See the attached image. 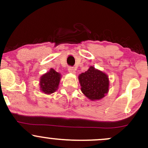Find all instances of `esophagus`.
<instances>
[{"instance_id":"34e87169","label":"esophagus","mask_w":148,"mask_h":148,"mask_svg":"<svg viewBox=\"0 0 148 148\" xmlns=\"http://www.w3.org/2000/svg\"><path fill=\"white\" fill-rule=\"evenodd\" d=\"M68 71L69 73H72V74H74V73H75V69H74L73 68V67L70 66V67H69Z\"/></svg>"}]
</instances>
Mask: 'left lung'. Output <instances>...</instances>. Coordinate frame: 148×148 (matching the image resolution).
Instances as JSON below:
<instances>
[{"instance_id": "8db88e82", "label": "left lung", "mask_w": 148, "mask_h": 148, "mask_svg": "<svg viewBox=\"0 0 148 148\" xmlns=\"http://www.w3.org/2000/svg\"><path fill=\"white\" fill-rule=\"evenodd\" d=\"M82 92L91 100L101 99L108 92L109 79L102 71L89 67L84 73L79 76Z\"/></svg>"}]
</instances>
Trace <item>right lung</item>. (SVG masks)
<instances>
[{
  "instance_id": "1",
  "label": "right lung",
  "mask_w": 148,
  "mask_h": 148,
  "mask_svg": "<svg viewBox=\"0 0 148 148\" xmlns=\"http://www.w3.org/2000/svg\"><path fill=\"white\" fill-rule=\"evenodd\" d=\"M61 74L51 69L49 72L44 74L40 79L41 90L46 94L53 93L58 89Z\"/></svg>"
}]
</instances>
